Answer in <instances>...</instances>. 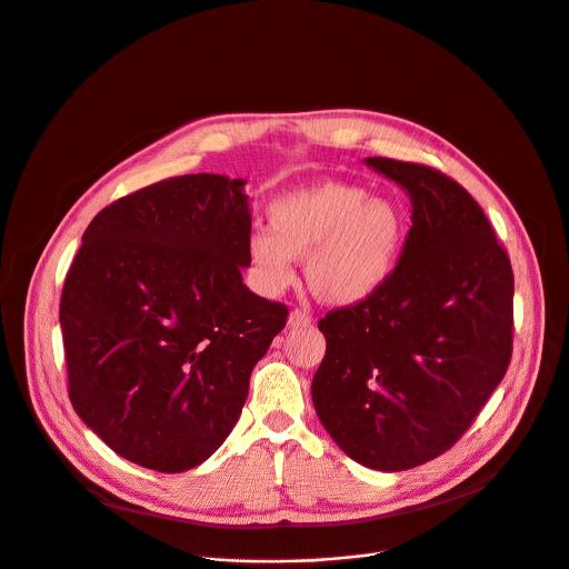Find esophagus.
Wrapping results in <instances>:
<instances>
[{"mask_svg": "<svg viewBox=\"0 0 569 569\" xmlns=\"http://www.w3.org/2000/svg\"><path fill=\"white\" fill-rule=\"evenodd\" d=\"M289 325H291V327H307V325H311V313H309L307 309L296 307V309H291V313H289Z\"/></svg>", "mask_w": 569, "mask_h": 569, "instance_id": "obj_1", "label": "esophagus"}]
</instances>
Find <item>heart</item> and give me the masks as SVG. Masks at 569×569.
Returning a JSON list of instances; mask_svg holds the SVG:
<instances>
[{
    "instance_id": "heart-1",
    "label": "heart",
    "mask_w": 569,
    "mask_h": 569,
    "mask_svg": "<svg viewBox=\"0 0 569 569\" xmlns=\"http://www.w3.org/2000/svg\"><path fill=\"white\" fill-rule=\"evenodd\" d=\"M403 242V214L386 197L359 186L318 181L278 197L267 208V231L249 238V262L258 282L276 293L305 262L311 293L350 305L368 298L388 278Z\"/></svg>"
}]
</instances>
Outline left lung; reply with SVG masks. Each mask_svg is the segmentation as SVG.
Returning <instances> with one entry per match:
<instances>
[{"mask_svg": "<svg viewBox=\"0 0 569 569\" xmlns=\"http://www.w3.org/2000/svg\"><path fill=\"white\" fill-rule=\"evenodd\" d=\"M366 163L408 190L412 229L379 289L318 320L327 352L311 399L352 460L406 471L456 446L507 375L513 271L456 179L386 157Z\"/></svg>", "mask_w": 569, "mask_h": 569, "instance_id": "1", "label": "left lung"}]
</instances>
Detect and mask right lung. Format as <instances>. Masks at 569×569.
<instances>
[{
	"mask_svg": "<svg viewBox=\"0 0 569 569\" xmlns=\"http://www.w3.org/2000/svg\"><path fill=\"white\" fill-rule=\"evenodd\" d=\"M242 179L170 177L102 208L60 296L69 399L121 458L194 469L229 437L289 309L247 289Z\"/></svg>",
	"mask_w": 569,
	"mask_h": 569,
	"instance_id": "obj_1",
	"label": "right lung"
}]
</instances>
